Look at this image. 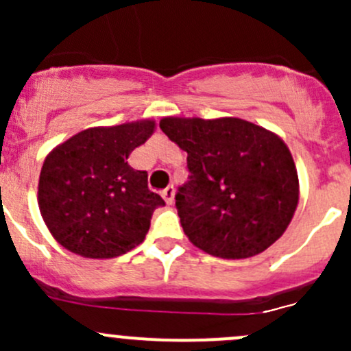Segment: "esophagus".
<instances>
[{
    "label": "esophagus",
    "mask_w": 351,
    "mask_h": 351,
    "mask_svg": "<svg viewBox=\"0 0 351 351\" xmlns=\"http://www.w3.org/2000/svg\"><path fill=\"white\" fill-rule=\"evenodd\" d=\"M162 198H165V202L168 205H171L173 204V200H175V186L173 185H169V186H166L165 190H162Z\"/></svg>",
    "instance_id": "esophagus-1"
}]
</instances>
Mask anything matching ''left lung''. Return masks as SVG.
Masks as SVG:
<instances>
[{"label": "left lung", "mask_w": 351, "mask_h": 351, "mask_svg": "<svg viewBox=\"0 0 351 351\" xmlns=\"http://www.w3.org/2000/svg\"><path fill=\"white\" fill-rule=\"evenodd\" d=\"M159 127L189 154L190 180L176 208L193 246L243 260L284 234L299 204V176L280 136L238 117H162Z\"/></svg>", "instance_id": "obj_1"}]
</instances>
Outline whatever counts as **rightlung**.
<instances>
[{"instance_id": "add662e5", "label": "right lung", "mask_w": 351, "mask_h": 351, "mask_svg": "<svg viewBox=\"0 0 351 351\" xmlns=\"http://www.w3.org/2000/svg\"><path fill=\"white\" fill-rule=\"evenodd\" d=\"M154 130L153 119L90 127L45 156L37 202L62 247L108 260L144 241L154 208L165 200L147 189V173L134 169L127 159Z\"/></svg>"}]
</instances>
